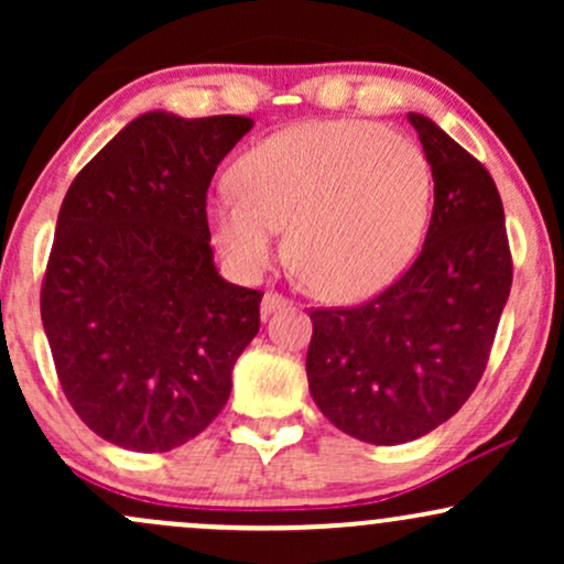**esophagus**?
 <instances>
[{
  "label": "esophagus",
  "mask_w": 564,
  "mask_h": 564,
  "mask_svg": "<svg viewBox=\"0 0 564 564\" xmlns=\"http://www.w3.org/2000/svg\"><path fill=\"white\" fill-rule=\"evenodd\" d=\"M289 300L283 294H278V291H268V294L262 296V315L264 318H268V315H273V313H278V310L281 307H289Z\"/></svg>",
  "instance_id": "esophagus-1"
}]
</instances>
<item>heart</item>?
Listing matches in <instances>:
<instances>
[{"mask_svg": "<svg viewBox=\"0 0 564 564\" xmlns=\"http://www.w3.org/2000/svg\"><path fill=\"white\" fill-rule=\"evenodd\" d=\"M232 185L206 200L225 260L260 275L286 228L291 268L328 300L373 294L413 260L435 191L416 140L358 119L270 134L236 161Z\"/></svg>", "mask_w": 564, "mask_h": 564, "instance_id": "obj_1", "label": "heart"}]
</instances>
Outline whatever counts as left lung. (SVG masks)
I'll return each mask as SVG.
<instances>
[{
	"label": "left lung",
	"instance_id": "8db88e82",
	"mask_svg": "<svg viewBox=\"0 0 564 564\" xmlns=\"http://www.w3.org/2000/svg\"><path fill=\"white\" fill-rule=\"evenodd\" d=\"M408 121L435 180L422 251L368 302L310 310V394L334 426L373 445L422 437L467 403L511 289L494 177L435 121Z\"/></svg>",
	"mask_w": 564,
	"mask_h": 564
}]
</instances>
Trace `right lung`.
Segmentation results:
<instances>
[{"mask_svg":"<svg viewBox=\"0 0 564 564\" xmlns=\"http://www.w3.org/2000/svg\"><path fill=\"white\" fill-rule=\"evenodd\" d=\"M254 121L151 111L76 174L42 281V323L70 408L127 451L206 430L260 332L262 291L215 268L206 191Z\"/></svg>","mask_w":564,"mask_h":564,"instance_id":"1","label":"right lung"}]
</instances>
